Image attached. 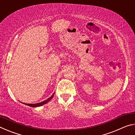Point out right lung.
Returning <instances> with one entry per match:
<instances>
[{
    "label": "right lung",
    "mask_w": 135,
    "mask_h": 135,
    "mask_svg": "<svg viewBox=\"0 0 135 135\" xmlns=\"http://www.w3.org/2000/svg\"><path fill=\"white\" fill-rule=\"evenodd\" d=\"M54 93L51 96V97L49 98L48 99H47L46 100H44V101H43V102H39V103H37V104H25V103H23V104H26V105H28V106L31 107H37L42 106V105H43L46 104L47 102H48L49 101H50V100H51L52 99V98H53L54 95Z\"/></svg>",
    "instance_id": "right-lung-1"
}]
</instances>
